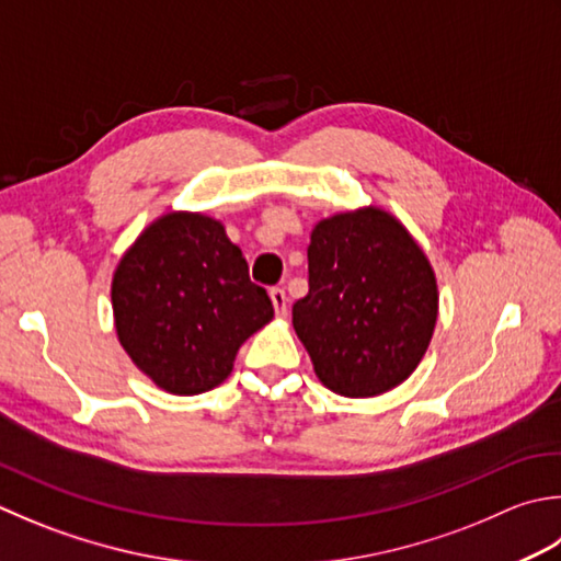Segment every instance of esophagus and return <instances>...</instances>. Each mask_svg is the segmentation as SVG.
Masks as SVG:
<instances>
[{
    "mask_svg": "<svg viewBox=\"0 0 561 561\" xmlns=\"http://www.w3.org/2000/svg\"><path fill=\"white\" fill-rule=\"evenodd\" d=\"M270 299H272V306H274V311H277V316H287V301H289L287 291L274 287V289H270Z\"/></svg>",
    "mask_w": 561,
    "mask_h": 561,
    "instance_id": "1",
    "label": "esophagus"
}]
</instances>
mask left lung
<instances>
[{
    "label": "left lung",
    "instance_id": "obj_1",
    "mask_svg": "<svg viewBox=\"0 0 561 561\" xmlns=\"http://www.w3.org/2000/svg\"><path fill=\"white\" fill-rule=\"evenodd\" d=\"M435 321L431 260L397 216L365 206L313 226L309 294L291 323L328 389L369 399L399 387L421 365Z\"/></svg>",
    "mask_w": 561,
    "mask_h": 561
}]
</instances>
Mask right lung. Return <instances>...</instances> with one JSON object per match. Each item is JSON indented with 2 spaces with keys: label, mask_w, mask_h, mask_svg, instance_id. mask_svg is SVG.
Here are the masks:
<instances>
[{
  "label": "right lung",
  "mask_w": 561,
  "mask_h": 561,
  "mask_svg": "<svg viewBox=\"0 0 561 561\" xmlns=\"http://www.w3.org/2000/svg\"><path fill=\"white\" fill-rule=\"evenodd\" d=\"M112 306L130 362L178 397L226 381L240 345L274 318L224 224L196 211H170L142 230L114 270Z\"/></svg>",
  "instance_id": "right-lung-1"
}]
</instances>
